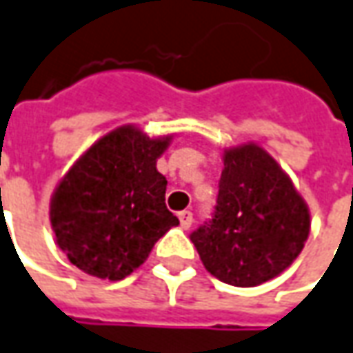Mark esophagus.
I'll return each mask as SVG.
<instances>
[{"label": "esophagus", "instance_id": "obj_1", "mask_svg": "<svg viewBox=\"0 0 353 353\" xmlns=\"http://www.w3.org/2000/svg\"><path fill=\"white\" fill-rule=\"evenodd\" d=\"M179 219H181V227L182 229H188V227L192 225V212H181L179 214Z\"/></svg>", "mask_w": 353, "mask_h": 353}]
</instances>
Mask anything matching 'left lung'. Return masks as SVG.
I'll return each mask as SVG.
<instances>
[{
	"label": "left lung",
	"mask_w": 353,
	"mask_h": 353,
	"mask_svg": "<svg viewBox=\"0 0 353 353\" xmlns=\"http://www.w3.org/2000/svg\"><path fill=\"white\" fill-rule=\"evenodd\" d=\"M311 214L288 172L259 143L223 149L214 219L190 241L205 270L235 288L274 280L301 254Z\"/></svg>",
	"instance_id": "left-lung-1"
}]
</instances>
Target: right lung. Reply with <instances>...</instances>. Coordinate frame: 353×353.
I'll list each match as a JSON object with an SVG mask.
<instances>
[{"label": "right lung", "mask_w": 353, "mask_h": 353, "mask_svg": "<svg viewBox=\"0 0 353 353\" xmlns=\"http://www.w3.org/2000/svg\"><path fill=\"white\" fill-rule=\"evenodd\" d=\"M171 139L124 124L97 139L63 174L50 200V223L73 266L101 280H124L179 225L165 205L167 179L157 171Z\"/></svg>", "instance_id": "add662e5"}]
</instances>
